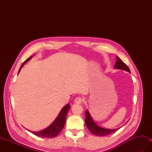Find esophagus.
I'll list each match as a JSON object with an SVG mask.
<instances>
[{"label":"esophagus","instance_id":"34e87169","mask_svg":"<svg viewBox=\"0 0 152 152\" xmlns=\"http://www.w3.org/2000/svg\"><path fill=\"white\" fill-rule=\"evenodd\" d=\"M82 101H83L82 98L78 96V97H76L75 99H74V103H76V104H81Z\"/></svg>","mask_w":152,"mask_h":152}]
</instances>
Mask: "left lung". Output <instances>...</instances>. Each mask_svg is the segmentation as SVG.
<instances>
[{"mask_svg": "<svg viewBox=\"0 0 152 152\" xmlns=\"http://www.w3.org/2000/svg\"><path fill=\"white\" fill-rule=\"evenodd\" d=\"M114 67L116 69L124 70L130 72V70L128 66L118 57H116V63ZM86 124L87 127L88 128V129L92 134L99 137L107 136V135L115 133L119 129L117 128L114 129H105L100 127L93 120L88 110H86Z\"/></svg>", "mask_w": 152, "mask_h": 152, "instance_id": "obj_1", "label": "left lung"}]
</instances>
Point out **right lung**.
<instances>
[{
  "label": "right lung",
  "mask_w": 152,
  "mask_h": 152,
  "mask_svg": "<svg viewBox=\"0 0 152 152\" xmlns=\"http://www.w3.org/2000/svg\"><path fill=\"white\" fill-rule=\"evenodd\" d=\"M31 57H33V56L30 57L29 58L25 61V62L22 64V65L21 66L20 69L19 70V72H20V70L21 69V68L23 66L24 64L26 63L27 61L31 60ZM70 108V106L69 104H67L64 107L61 109V110L60 111L59 115H57V117L56 119L53 121L52 124H51L49 127H48L47 128L44 129L40 131H32L28 130V131H30L31 133L34 134L36 136L40 137H44V138H53L57 136L58 134H59L60 132L62 131L63 128L64 127V124H65L66 122V114L68 112Z\"/></svg>",
  "instance_id": "1"
}]
</instances>
